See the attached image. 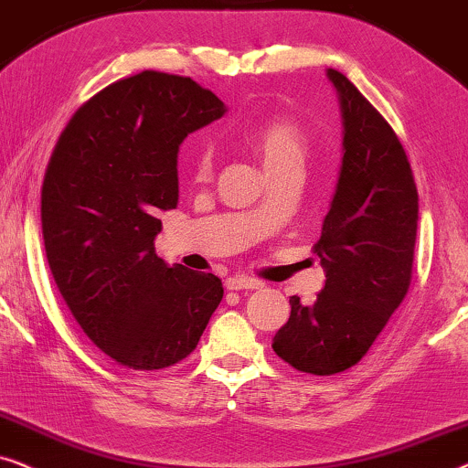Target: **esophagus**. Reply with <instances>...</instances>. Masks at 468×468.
<instances>
[{
    "label": "esophagus",
    "mask_w": 468,
    "mask_h": 468,
    "mask_svg": "<svg viewBox=\"0 0 468 468\" xmlns=\"http://www.w3.org/2000/svg\"><path fill=\"white\" fill-rule=\"evenodd\" d=\"M229 291H244V289H261V284L257 278H248V276H230L227 278V282H224Z\"/></svg>",
    "instance_id": "obj_1"
}]
</instances>
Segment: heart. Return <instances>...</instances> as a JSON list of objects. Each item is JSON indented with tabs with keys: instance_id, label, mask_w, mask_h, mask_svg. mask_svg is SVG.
<instances>
[{
	"instance_id": "heart-1",
	"label": "heart",
	"mask_w": 468,
	"mask_h": 468,
	"mask_svg": "<svg viewBox=\"0 0 468 468\" xmlns=\"http://www.w3.org/2000/svg\"><path fill=\"white\" fill-rule=\"evenodd\" d=\"M244 141L259 155L267 173L299 169L310 147L306 128L292 117H270V120L248 130ZM190 169L195 179L211 177V173H214V147L207 141L197 143L192 149Z\"/></svg>"
}]
</instances>
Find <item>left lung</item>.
Returning a JSON list of instances; mask_svg holds the SVG:
<instances>
[{"label":"left lung","instance_id":"left-lung-1","mask_svg":"<svg viewBox=\"0 0 468 468\" xmlns=\"http://www.w3.org/2000/svg\"><path fill=\"white\" fill-rule=\"evenodd\" d=\"M345 120V155L314 244L325 286L313 306L292 295L273 351L299 372L338 375L357 364L407 297L417 239V186L400 139L345 74L329 68Z\"/></svg>","mask_w":468,"mask_h":468}]
</instances>
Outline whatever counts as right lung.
I'll return each mask as SVG.
<instances>
[{
	"instance_id": "add662e5",
	"label": "right lung",
	"mask_w": 468,
	"mask_h": 468,
	"mask_svg": "<svg viewBox=\"0 0 468 468\" xmlns=\"http://www.w3.org/2000/svg\"><path fill=\"white\" fill-rule=\"evenodd\" d=\"M190 77L143 70L70 117L42 184V238L66 306L120 366L162 370L195 351L222 299L214 273L154 250L158 209L177 205V152L224 115Z\"/></svg>"
}]
</instances>
